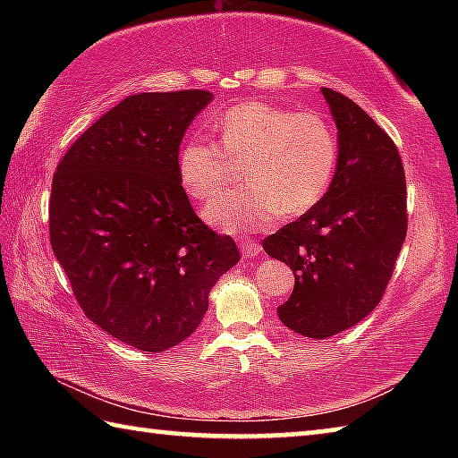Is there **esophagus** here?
Returning <instances> with one entry per match:
<instances>
[{
    "label": "esophagus",
    "instance_id": "34e87169",
    "mask_svg": "<svg viewBox=\"0 0 458 458\" xmlns=\"http://www.w3.org/2000/svg\"><path fill=\"white\" fill-rule=\"evenodd\" d=\"M240 250H242V256L244 258H254V256H259L261 254V248L258 242H251V240H242L240 242Z\"/></svg>",
    "mask_w": 458,
    "mask_h": 458
}]
</instances>
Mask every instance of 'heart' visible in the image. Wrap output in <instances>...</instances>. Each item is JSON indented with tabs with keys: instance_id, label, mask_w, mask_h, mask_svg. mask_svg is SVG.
Segmentation results:
<instances>
[{
	"instance_id": "heart-1",
	"label": "heart",
	"mask_w": 458,
	"mask_h": 458,
	"mask_svg": "<svg viewBox=\"0 0 458 458\" xmlns=\"http://www.w3.org/2000/svg\"><path fill=\"white\" fill-rule=\"evenodd\" d=\"M218 141L191 135L177 171L192 199L210 200L244 165L246 184L224 192L204 210L212 226L232 234L266 228L281 214L301 216L318 204L335 179L338 135L325 115L251 100L214 122Z\"/></svg>"
}]
</instances>
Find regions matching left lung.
I'll use <instances>...</instances> for the list:
<instances>
[{"label": "left lung", "mask_w": 458, "mask_h": 458, "mask_svg": "<svg viewBox=\"0 0 458 458\" xmlns=\"http://www.w3.org/2000/svg\"><path fill=\"white\" fill-rule=\"evenodd\" d=\"M338 128V165L323 199L264 240L266 254L295 276L277 307L287 328L327 338L372 313L390 284L407 232L403 163L356 102L323 89Z\"/></svg>", "instance_id": "1"}]
</instances>
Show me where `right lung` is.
<instances>
[{"mask_svg":"<svg viewBox=\"0 0 458 458\" xmlns=\"http://www.w3.org/2000/svg\"><path fill=\"white\" fill-rule=\"evenodd\" d=\"M208 90L128 96L92 123L56 167L48 232L72 293L94 325L143 352L189 338L214 284L240 261L184 192L182 135Z\"/></svg>","mask_w":458,"mask_h":458,"instance_id":"1","label":"right lung"}]
</instances>
